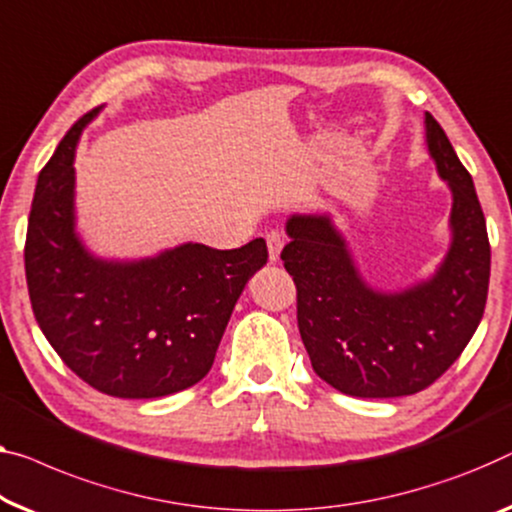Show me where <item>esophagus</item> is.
Returning <instances> with one entry per match:
<instances>
[{
  "mask_svg": "<svg viewBox=\"0 0 512 512\" xmlns=\"http://www.w3.org/2000/svg\"><path fill=\"white\" fill-rule=\"evenodd\" d=\"M266 246H269L271 262H278L280 250H282V246H285V236H282L280 232H269L266 234Z\"/></svg>",
  "mask_w": 512,
  "mask_h": 512,
  "instance_id": "34e87169",
  "label": "esophagus"
}]
</instances>
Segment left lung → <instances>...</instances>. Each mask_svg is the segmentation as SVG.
I'll return each instance as SVG.
<instances>
[{
  "label": "left lung",
  "mask_w": 512,
  "mask_h": 512,
  "mask_svg": "<svg viewBox=\"0 0 512 512\" xmlns=\"http://www.w3.org/2000/svg\"><path fill=\"white\" fill-rule=\"evenodd\" d=\"M427 151L453 193L451 248L430 280L379 292L358 276L329 216H292L280 259L296 285V319L312 370L354 398H400L434 384L485 312L490 241L474 181L425 112Z\"/></svg>",
  "instance_id": "obj_1"
}]
</instances>
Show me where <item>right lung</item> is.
Wrapping results in <instances>:
<instances>
[{
    "label": "right lung",
    "mask_w": 512,
    "mask_h": 512,
    "mask_svg": "<svg viewBox=\"0 0 512 512\" xmlns=\"http://www.w3.org/2000/svg\"><path fill=\"white\" fill-rule=\"evenodd\" d=\"M59 142L36 181L25 273L38 326L68 368L105 395L163 398L211 370L236 301L269 259L264 239L234 250L183 243L137 262L94 257L75 234V144Z\"/></svg>",
    "instance_id": "right-lung-1"
}]
</instances>
